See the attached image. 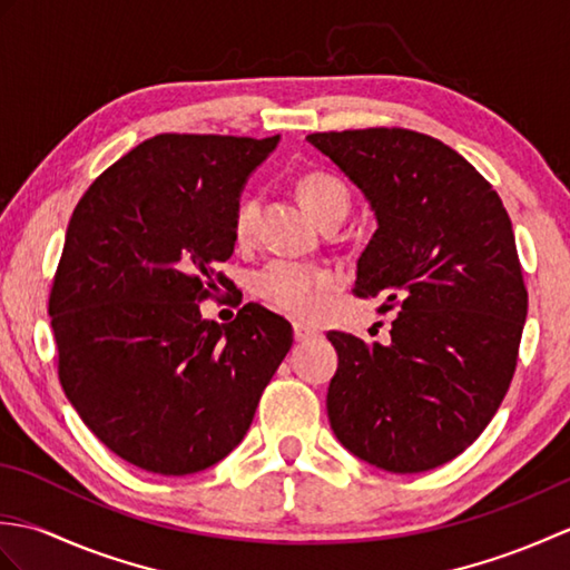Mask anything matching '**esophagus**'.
I'll return each mask as SVG.
<instances>
[{
  "instance_id": "34e87169",
  "label": "esophagus",
  "mask_w": 570,
  "mask_h": 570,
  "mask_svg": "<svg viewBox=\"0 0 570 570\" xmlns=\"http://www.w3.org/2000/svg\"><path fill=\"white\" fill-rule=\"evenodd\" d=\"M318 335H321V331L313 328V325L301 323V321L294 323V337H296V343H308V341H313V337H318Z\"/></svg>"
}]
</instances>
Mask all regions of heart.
I'll return each mask as SVG.
<instances>
[{
    "label": "heart",
    "mask_w": 570,
    "mask_h": 570,
    "mask_svg": "<svg viewBox=\"0 0 570 570\" xmlns=\"http://www.w3.org/2000/svg\"><path fill=\"white\" fill-rule=\"evenodd\" d=\"M296 193L304 208L316 220H341L350 210V188L341 176L331 171H306L296 180ZM262 200L257 193H245L235 205L233 233L239 242L252 237L257 227ZM333 284V274L316 264H301L292 259H272L252 274V292L266 304L294 316H313L323 304V294Z\"/></svg>",
    "instance_id": "1"
}]
</instances>
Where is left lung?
I'll return each instance as SVG.
<instances>
[{"label": "left lung", "mask_w": 570, "mask_h": 570, "mask_svg": "<svg viewBox=\"0 0 570 570\" xmlns=\"http://www.w3.org/2000/svg\"><path fill=\"white\" fill-rule=\"evenodd\" d=\"M365 193L377 229L355 294L399 304L390 343L331 331V429L390 472L433 470L485 431L510 390L527 288L510 215L443 141L399 127L306 137Z\"/></svg>", "instance_id": "1"}]
</instances>
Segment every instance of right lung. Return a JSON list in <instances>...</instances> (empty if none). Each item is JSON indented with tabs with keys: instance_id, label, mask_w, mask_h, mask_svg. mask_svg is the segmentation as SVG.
Listing matches in <instances>:
<instances>
[{
	"instance_id": "1",
	"label": "right lung",
	"mask_w": 570,
	"mask_h": 570,
	"mask_svg": "<svg viewBox=\"0 0 570 570\" xmlns=\"http://www.w3.org/2000/svg\"><path fill=\"white\" fill-rule=\"evenodd\" d=\"M276 137L159 135L112 164L72 210L48 316L58 377L127 463L190 475L245 439L294 343L259 304L217 325L200 301L227 278L233 213Z\"/></svg>"
}]
</instances>
